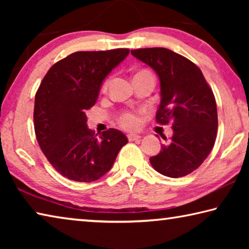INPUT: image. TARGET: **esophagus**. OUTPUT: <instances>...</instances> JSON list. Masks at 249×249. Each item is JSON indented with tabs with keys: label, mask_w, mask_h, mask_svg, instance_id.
I'll return each instance as SVG.
<instances>
[{
	"label": "esophagus",
	"mask_w": 249,
	"mask_h": 249,
	"mask_svg": "<svg viewBox=\"0 0 249 249\" xmlns=\"http://www.w3.org/2000/svg\"><path fill=\"white\" fill-rule=\"evenodd\" d=\"M127 138H128L129 142H133V141L140 140L141 136H140V135H137V134H128L127 135Z\"/></svg>",
	"instance_id": "1"
}]
</instances>
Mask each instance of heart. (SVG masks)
I'll return each instance as SVG.
<instances>
[{
  "instance_id": "obj_1",
  "label": "heart",
  "mask_w": 249,
  "mask_h": 249,
  "mask_svg": "<svg viewBox=\"0 0 249 249\" xmlns=\"http://www.w3.org/2000/svg\"><path fill=\"white\" fill-rule=\"evenodd\" d=\"M142 72H146V71H142ZM107 86V81L104 83V87ZM120 124L127 129H134L138 127V125H140V119H138V116L135 114V113L127 112L121 115Z\"/></svg>"
}]
</instances>
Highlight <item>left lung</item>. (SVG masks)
Wrapping results in <instances>:
<instances>
[{
  "label": "left lung",
  "instance_id": "1",
  "mask_svg": "<svg viewBox=\"0 0 249 249\" xmlns=\"http://www.w3.org/2000/svg\"><path fill=\"white\" fill-rule=\"evenodd\" d=\"M130 53L157 73L161 99L156 120L172 123L174 130L160 153L150 157L151 166L170 178L191 174L215 142L217 109L212 90L192 61L170 49L142 48Z\"/></svg>",
  "mask_w": 249,
  "mask_h": 249
}]
</instances>
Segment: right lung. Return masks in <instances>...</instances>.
I'll return each mask as SVG.
<instances>
[{"label": "right lung", "mask_w": 249, "mask_h": 249, "mask_svg": "<svg viewBox=\"0 0 249 249\" xmlns=\"http://www.w3.org/2000/svg\"><path fill=\"white\" fill-rule=\"evenodd\" d=\"M128 53L126 48L73 53L56 62L41 81L34 107L36 138L48 161L66 178L79 182L100 179L128 142L115 128L96 137L86 115L104 79Z\"/></svg>", "instance_id": "1"}]
</instances>
